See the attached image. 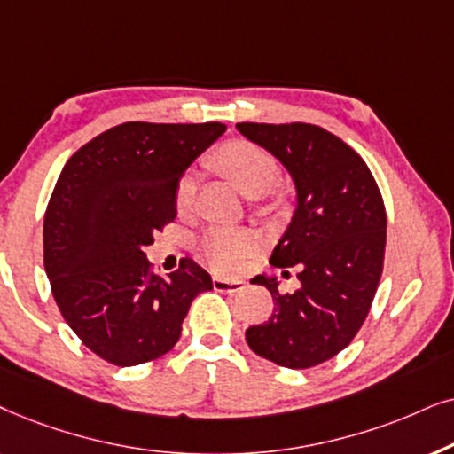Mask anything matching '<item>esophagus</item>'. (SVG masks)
Returning <instances> with one entry per match:
<instances>
[{
	"label": "esophagus",
	"instance_id": "1",
	"mask_svg": "<svg viewBox=\"0 0 454 454\" xmlns=\"http://www.w3.org/2000/svg\"><path fill=\"white\" fill-rule=\"evenodd\" d=\"M214 288L217 293H239V290L245 288V282L240 280H223V278H214Z\"/></svg>",
	"mask_w": 454,
	"mask_h": 454
}]
</instances>
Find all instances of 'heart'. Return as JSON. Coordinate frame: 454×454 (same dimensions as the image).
Listing matches in <instances>:
<instances>
[{"label":"heart","instance_id":"b5f03b06","mask_svg":"<svg viewBox=\"0 0 454 454\" xmlns=\"http://www.w3.org/2000/svg\"><path fill=\"white\" fill-rule=\"evenodd\" d=\"M211 161H214L215 170L231 178L243 195L263 199L262 209L271 211L284 203L282 195L278 192L265 197V192L271 189L280 174V166L268 149L251 141H232L223 145ZM192 197H195V176L186 172L176 186L178 209L189 207ZM253 251H255V237L247 231H239V228H214L205 234L199 245V255L205 265H209L217 274L239 271Z\"/></svg>","mask_w":454,"mask_h":454}]
</instances>
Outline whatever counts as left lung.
Segmentation results:
<instances>
[{"label":"left lung","mask_w":454,"mask_h":454,"mask_svg":"<svg viewBox=\"0 0 454 454\" xmlns=\"http://www.w3.org/2000/svg\"><path fill=\"white\" fill-rule=\"evenodd\" d=\"M237 129L286 166L299 195L270 263L297 268L301 286L280 293L276 278H253L271 293L274 311L247 328V344L276 365L316 367L348 347L376 297L386 251L382 192L364 157L322 126L240 122Z\"/></svg>","instance_id":"left-lung-1"}]
</instances>
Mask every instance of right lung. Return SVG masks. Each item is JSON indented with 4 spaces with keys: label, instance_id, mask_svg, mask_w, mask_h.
Wrapping results in <instances>:
<instances>
[{
    "label": "right lung",
    "instance_id": "1",
    "mask_svg": "<svg viewBox=\"0 0 454 454\" xmlns=\"http://www.w3.org/2000/svg\"><path fill=\"white\" fill-rule=\"evenodd\" d=\"M226 126L124 122L66 161L43 220V263L72 332L118 367L147 364L178 342L211 276L192 259L153 274L145 247L176 217V186Z\"/></svg>",
    "mask_w": 454,
    "mask_h": 454
}]
</instances>
